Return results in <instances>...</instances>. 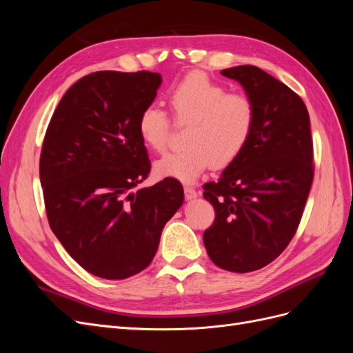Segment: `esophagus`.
Wrapping results in <instances>:
<instances>
[{
    "label": "esophagus",
    "instance_id": "34e87169",
    "mask_svg": "<svg viewBox=\"0 0 353 353\" xmlns=\"http://www.w3.org/2000/svg\"><path fill=\"white\" fill-rule=\"evenodd\" d=\"M184 194L187 200H193L197 197V191L193 187H184Z\"/></svg>",
    "mask_w": 353,
    "mask_h": 353
}]
</instances>
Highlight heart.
<instances>
[{
	"mask_svg": "<svg viewBox=\"0 0 353 353\" xmlns=\"http://www.w3.org/2000/svg\"><path fill=\"white\" fill-rule=\"evenodd\" d=\"M169 103L178 123H188L183 150L157 160L159 176L193 183L210 165L225 168L248 145L254 123V108L248 95L227 92L208 74L190 73L170 91ZM170 119L165 110L147 105L138 119L141 140L154 152L168 144Z\"/></svg>",
	"mask_w": 353,
	"mask_h": 353,
	"instance_id": "b5f03b06",
	"label": "heart"
}]
</instances>
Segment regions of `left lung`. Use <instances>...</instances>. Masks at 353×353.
<instances>
[{
  "instance_id": "left-lung-1",
  "label": "left lung",
  "mask_w": 353,
  "mask_h": 353,
  "mask_svg": "<svg viewBox=\"0 0 353 353\" xmlns=\"http://www.w3.org/2000/svg\"><path fill=\"white\" fill-rule=\"evenodd\" d=\"M221 74L240 82L254 108L248 145L205 184L215 221L203 234L212 262L252 272L279 258L301 222L314 179L309 113L299 95L262 69L243 65Z\"/></svg>"
}]
</instances>
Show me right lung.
Returning <instances> with one entry per match:
<instances>
[{
	"label": "right lung",
	"mask_w": 353,
	"mask_h": 353,
	"mask_svg": "<svg viewBox=\"0 0 353 353\" xmlns=\"http://www.w3.org/2000/svg\"><path fill=\"white\" fill-rule=\"evenodd\" d=\"M160 73L101 70L74 82L47 128L39 159L48 223L83 270L123 280L145 270L184 201L178 179L134 191L150 172L138 132Z\"/></svg>",
	"instance_id": "1"
}]
</instances>
